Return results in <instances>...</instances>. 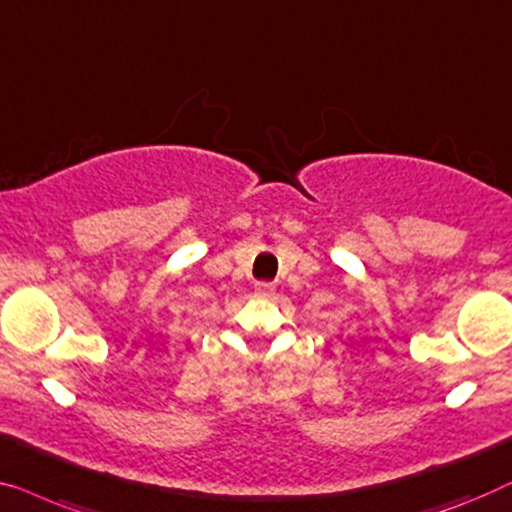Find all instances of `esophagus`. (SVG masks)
<instances>
[{
    "instance_id": "esophagus-1",
    "label": "esophagus",
    "mask_w": 512,
    "mask_h": 512,
    "mask_svg": "<svg viewBox=\"0 0 512 512\" xmlns=\"http://www.w3.org/2000/svg\"><path fill=\"white\" fill-rule=\"evenodd\" d=\"M255 292L259 294V297H271V294H273V285H271V283H257V285H255Z\"/></svg>"
}]
</instances>
